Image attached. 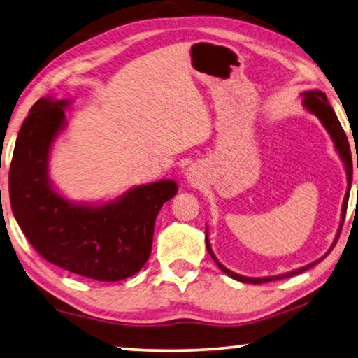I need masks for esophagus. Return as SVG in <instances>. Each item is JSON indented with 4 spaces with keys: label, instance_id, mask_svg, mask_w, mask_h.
I'll return each mask as SVG.
<instances>
[{
    "label": "esophagus",
    "instance_id": "obj_1",
    "mask_svg": "<svg viewBox=\"0 0 358 358\" xmlns=\"http://www.w3.org/2000/svg\"><path fill=\"white\" fill-rule=\"evenodd\" d=\"M187 179H189V182H192V184H195L196 180H198V173L195 171V169L193 168H189L187 169Z\"/></svg>",
    "mask_w": 358,
    "mask_h": 358
}]
</instances>
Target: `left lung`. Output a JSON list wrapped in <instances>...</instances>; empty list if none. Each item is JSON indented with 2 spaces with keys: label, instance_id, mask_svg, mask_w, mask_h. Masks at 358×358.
Here are the masks:
<instances>
[{
  "label": "left lung",
  "instance_id": "obj_1",
  "mask_svg": "<svg viewBox=\"0 0 358 358\" xmlns=\"http://www.w3.org/2000/svg\"><path fill=\"white\" fill-rule=\"evenodd\" d=\"M301 95H303L304 108H306L308 110H311L313 114L317 115L319 120L322 122V125H324L327 128V131L330 133L333 143H335V148L338 150V154H339V157H341V160L344 163L345 174H348V190H345V196H344V201H343L341 224H339V230H338V234H336V238H335V243H333V245H331L330 249H328L327 254L320 259V260H324L325 257L330 254L331 249L335 248V244L338 243L339 233H341V228H343V224H344L345 210H348L349 193H350V184H352V157H350V148H349L348 136H345L343 127H341V124H339V120H338V117L335 114V110H333V108L330 106V104H328V99L325 96V93L320 92V90H311V92H304V93H301ZM357 168H358V162H357ZM206 248H208L209 255L213 257V260L217 263V266L222 269V271H224L225 274H228V276H230V278L239 280V282H245V284H265V282H271V280L292 278V276H295V274H300L303 271H306V269L313 268L314 265H317V263L320 262V260H315L313 263H309V265H306V266L298 268V269H295V271H290V273H285V274H279V276H271V278H245V276H241V274H236V273L230 271V269L225 268L217 259H215L214 252H213V249H210V245H209L208 230H206Z\"/></svg>",
  "mask_w": 358,
  "mask_h": 358
}]
</instances>
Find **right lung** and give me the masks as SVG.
I'll list each match as a JSON object with an SVG mask.
<instances>
[{"instance_id":"right-lung-1","label":"right lung","mask_w":358,"mask_h":358,"mask_svg":"<svg viewBox=\"0 0 358 358\" xmlns=\"http://www.w3.org/2000/svg\"><path fill=\"white\" fill-rule=\"evenodd\" d=\"M69 101L41 98L22 124L9 168L14 217L41 257L79 276L115 282L136 274L152 250L155 219L178 193L174 180L128 190L99 206L64 200L47 174L50 145Z\"/></svg>"}]
</instances>
